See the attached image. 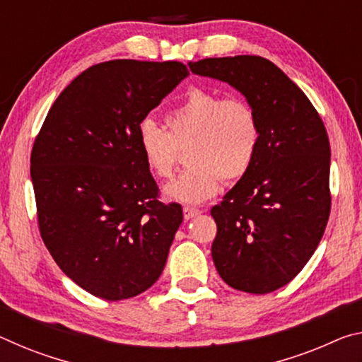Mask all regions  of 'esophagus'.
I'll return each mask as SVG.
<instances>
[{"label": "esophagus", "mask_w": 362, "mask_h": 362, "mask_svg": "<svg viewBox=\"0 0 362 362\" xmlns=\"http://www.w3.org/2000/svg\"><path fill=\"white\" fill-rule=\"evenodd\" d=\"M201 214V211L198 209V207H189V206H185L183 207V217H185V220H189L193 217H198Z\"/></svg>", "instance_id": "esophagus-1"}]
</instances>
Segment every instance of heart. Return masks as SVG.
<instances>
[{"label": "heart", "instance_id": "heart-1", "mask_svg": "<svg viewBox=\"0 0 362 362\" xmlns=\"http://www.w3.org/2000/svg\"><path fill=\"white\" fill-rule=\"evenodd\" d=\"M163 119L166 131L151 119L140 121L136 144L146 169L158 179L173 175L177 148L187 145L188 168L164 188L169 199L199 204L218 192L222 179L236 182L252 168L260 124L255 108L243 97L192 88Z\"/></svg>", "mask_w": 362, "mask_h": 362}]
</instances>
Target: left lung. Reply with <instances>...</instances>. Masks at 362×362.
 <instances>
[{
    "label": "left lung",
    "instance_id": "left-lung-1",
    "mask_svg": "<svg viewBox=\"0 0 362 362\" xmlns=\"http://www.w3.org/2000/svg\"><path fill=\"white\" fill-rule=\"evenodd\" d=\"M194 75L228 83L255 108L260 145L249 173L212 207V260L226 284L249 293L286 286L311 259L330 214V146L303 90L268 59L189 62Z\"/></svg>",
    "mask_w": 362,
    "mask_h": 362
}]
</instances>
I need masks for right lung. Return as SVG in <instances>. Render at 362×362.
I'll return each mask as SVG.
<instances>
[{"label": "right lung", "mask_w": 362, "mask_h": 362, "mask_svg": "<svg viewBox=\"0 0 362 362\" xmlns=\"http://www.w3.org/2000/svg\"><path fill=\"white\" fill-rule=\"evenodd\" d=\"M187 76L180 62L89 66L60 93L35 139L41 238L66 276L95 297H136L166 265L182 207L158 199L136 131Z\"/></svg>", "instance_id": "add662e5"}]
</instances>
